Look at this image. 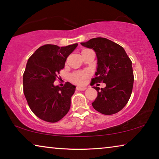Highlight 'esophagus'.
Here are the masks:
<instances>
[{
    "label": "esophagus",
    "mask_w": 159,
    "mask_h": 159,
    "mask_svg": "<svg viewBox=\"0 0 159 159\" xmlns=\"http://www.w3.org/2000/svg\"><path fill=\"white\" fill-rule=\"evenodd\" d=\"M87 89L86 87L85 86H77L76 87V89L78 91H84V90H86Z\"/></svg>",
    "instance_id": "obj_1"
}]
</instances>
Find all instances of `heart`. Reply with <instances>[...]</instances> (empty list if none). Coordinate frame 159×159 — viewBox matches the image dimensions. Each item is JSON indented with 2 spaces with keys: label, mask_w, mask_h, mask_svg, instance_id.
<instances>
[{
  "label": "heart",
  "mask_w": 159,
  "mask_h": 159,
  "mask_svg": "<svg viewBox=\"0 0 159 159\" xmlns=\"http://www.w3.org/2000/svg\"><path fill=\"white\" fill-rule=\"evenodd\" d=\"M89 74L87 71L76 72L72 74L70 76V80L76 84H83L87 78L89 77Z\"/></svg>",
  "instance_id": "b5f03b06"
}]
</instances>
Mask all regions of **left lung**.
<instances>
[{"label": "left lung", "mask_w": 159, "mask_h": 159, "mask_svg": "<svg viewBox=\"0 0 159 159\" xmlns=\"http://www.w3.org/2000/svg\"><path fill=\"white\" fill-rule=\"evenodd\" d=\"M80 44L93 49L97 57L96 77L91 85L101 82L106 85L101 89L93 86L98 96L92 106L105 115L118 113L126 105L132 93L134 79L131 59L123 47L105 38H94Z\"/></svg>", "instance_id": "8db88e82"}]
</instances>
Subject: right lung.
I'll list each match as a JSON object with an SVG mask.
<instances>
[{"mask_svg": "<svg viewBox=\"0 0 159 159\" xmlns=\"http://www.w3.org/2000/svg\"><path fill=\"white\" fill-rule=\"evenodd\" d=\"M77 46L78 43L63 47L44 45L28 58L23 73V93L30 110L45 121H58L70 109L76 87L69 82L63 87L53 83L64 68L67 57Z\"/></svg>", "mask_w": 159, "mask_h": 159, "instance_id": "add662e5", "label": "right lung"}]
</instances>
